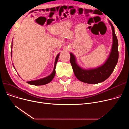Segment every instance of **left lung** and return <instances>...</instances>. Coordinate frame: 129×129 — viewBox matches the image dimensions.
<instances>
[{
    "label": "left lung",
    "instance_id": "obj_1",
    "mask_svg": "<svg viewBox=\"0 0 129 129\" xmlns=\"http://www.w3.org/2000/svg\"><path fill=\"white\" fill-rule=\"evenodd\" d=\"M112 31V44L109 56L104 64L96 68L83 69L78 65L75 56L70 53V62L74 74L80 81L85 83L96 84L103 82L112 73L118 60V41L114 26L109 21Z\"/></svg>",
    "mask_w": 129,
    "mask_h": 129
}]
</instances>
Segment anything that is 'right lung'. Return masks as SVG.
Returning a JSON list of instances; mask_svg holds the SVG:
<instances>
[{
	"label": "right lung",
	"mask_w": 129,
	"mask_h": 129,
	"mask_svg": "<svg viewBox=\"0 0 129 129\" xmlns=\"http://www.w3.org/2000/svg\"><path fill=\"white\" fill-rule=\"evenodd\" d=\"M13 40V39H12ZM59 56V53H58L56 58H55V63H54V69L53 70V72H52V73L50 74V75L47 76V77H45L44 78H41L39 79H37V80H31L29 81V82H27V83H28L29 84L32 85H35V86H40V85H44L45 84H47L49 83L50 82H51L52 80L53 79L54 76L55 75V67H56V63L57 62V60L58 59V57ZM11 57H12V50L11 52ZM13 67L15 68V66L13 65V64H12Z\"/></svg>",
	"instance_id": "obj_1"
}]
</instances>
